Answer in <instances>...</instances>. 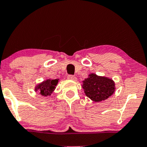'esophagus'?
Masks as SVG:
<instances>
[{"mask_svg": "<svg viewBox=\"0 0 147 147\" xmlns=\"http://www.w3.org/2000/svg\"><path fill=\"white\" fill-rule=\"evenodd\" d=\"M68 79H70V80H74V81H75L76 79H77V77H75V76H74V75H68Z\"/></svg>", "mask_w": 147, "mask_h": 147, "instance_id": "1", "label": "esophagus"}]
</instances>
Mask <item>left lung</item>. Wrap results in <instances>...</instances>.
Masks as SVG:
<instances>
[{"label":"left lung","mask_w":147,"mask_h":147,"mask_svg":"<svg viewBox=\"0 0 147 147\" xmlns=\"http://www.w3.org/2000/svg\"><path fill=\"white\" fill-rule=\"evenodd\" d=\"M83 88L87 97L95 102L109 98L115 91V83L112 79L90 74L83 82Z\"/></svg>","instance_id":"1"}]
</instances>
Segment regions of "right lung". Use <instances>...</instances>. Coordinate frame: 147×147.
I'll list each match as a JSON object with an SVG mask.
<instances>
[{"instance_id": "obj_1", "label": "right lung", "mask_w": 147, "mask_h": 147, "mask_svg": "<svg viewBox=\"0 0 147 147\" xmlns=\"http://www.w3.org/2000/svg\"><path fill=\"white\" fill-rule=\"evenodd\" d=\"M59 79H47L45 82L39 84L36 87V90H39L40 94L43 96H48L51 95L55 87L57 85Z\"/></svg>"}]
</instances>
